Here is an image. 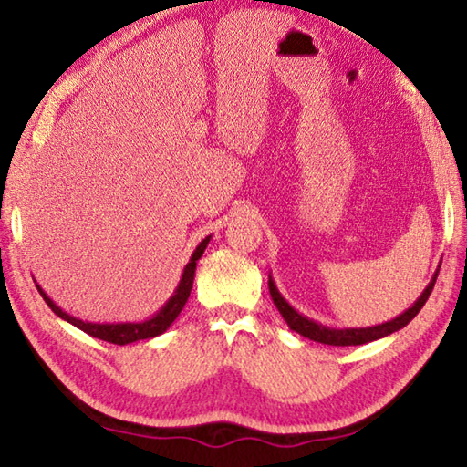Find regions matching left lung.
Instances as JSON below:
<instances>
[{"label":"left lung","mask_w":467,"mask_h":467,"mask_svg":"<svg viewBox=\"0 0 467 467\" xmlns=\"http://www.w3.org/2000/svg\"><path fill=\"white\" fill-rule=\"evenodd\" d=\"M437 275H440V269L435 271L433 279L429 281V285L425 287L421 297H419L415 304L407 309V312H403L395 319H390V322L372 326V327H344V330H336V327H327V326L317 324V322H314V319H309L306 316H301L299 312H296V309L291 307L285 299H283V296L277 291L275 283H273L271 277H269V294H271L273 304H275V307L279 309V314L283 316V319H285L287 326L294 332L301 334L304 337H309V340L319 342V344H327V346H360V344H367L372 340H379V337H385L392 332L400 330V327H405L410 319L421 312L425 301L429 299V296H431Z\"/></svg>","instance_id":"left-lung-1"}]
</instances>
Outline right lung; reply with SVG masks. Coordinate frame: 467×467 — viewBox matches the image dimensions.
<instances>
[{
  "instance_id": "add662e5",
  "label": "right lung",
  "mask_w": 467,
  "mask_h": 467,
  "mask_svg": "<svg viewBox=\"0 0 467 467\" xmlns=\"http://www.w3.org/2000/svg\"><path fill=\"white\" fill-rule=\"evenodd\" d=\"M210 243V236L200 243L196 246V251L192 253L190 263L184 267V273H182V279L178 283V289L173 291V296L168 299V304L163 306L158 314L153 317L145 319V322L140 324H131V322H125V324H93V322H82V319L75 317V316H68L67 312H62V309L54 304V301L44 294L42 287L36 283V287H38L40 296L44 297L46 304L52 309L54 314L58 317L67 319L68 324L77 326L78 330H82L88 336L99 337V340H105V342H111V344H119V346H125V344H131L137 340H150V337L160 336L168 330V327L173 324V319L180 316L182 309H184L186 301L190 297V291L192 285H194V273H196V261L202 257V253L206 249V244Z\"/></svg>"
}]
</instances>
